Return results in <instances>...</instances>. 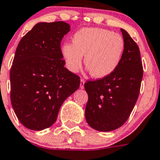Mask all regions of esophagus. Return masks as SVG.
Returning a JSON list of instances; mask_svg holds the SVG:
<instances>
[{
	"mask_svg": "<svg viewBox=\"0 0 160 160\" xmlns=\"http://www.w3.org/2000/svg\"><path fill=\"white\" fill-rule=\"evenodd\" d=\"M84 83H85V80H83V79H80V88H81V89H83V88H84Z\"/></svg>",
	"mask_w": 160,
	"mask_h": 160,
	"instance_id": "34e87169",
	"label": "esophagus"
}]
</instances>
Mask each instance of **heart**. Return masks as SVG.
Wrapping results in <instances>:
<instances>
[{"label": "heart", "instance_id": "b5f03b06", "mask_svg": "<svg viewBox=\"0 0 160 160\" xmlns=\"http://www.w3.org/2000/svg\"><path fill=\"white\" fill-rule=\"evenodd\" d=\"M124 41L119 34L102 28H83L65 44L62 53L68 69L78 71L85 55V65L92 77L103 78L112 73L121 62Z\"/></svg>", "mask_w": 160, "mask_h": 160}]
</instances>
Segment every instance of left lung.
<instances>
[{
    "label": "left lung",
    "mask_w": 160,
    "mask_h": 160,
    "mask_svg": "<svg viewBox=\"0 0 160 160\" xmlns=\"http://www.w3.org/2000/svg\"><path fill=\"white\" fill-rule=\"evenodd\" d=\"M124 52L117 69L102 79L87 81L88 94L85 118L91 128L99 131H112L128 120L138 100L143 67L140 50L123 29Z\"/></svg>",
    "instance_id": "8db88e82"
}]
</instances>
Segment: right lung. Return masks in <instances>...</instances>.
<instances>
[{"mask_svg":"<svg viewBox=\"0 0 160 160\" xmlns=\"http://www.w3.org/2000/svg\"><path fill=\"white\" fill-rule=\"evenodd\" d=\"M69 30L62 21L39 22L18 43L10 72L11 102L28 129L50 128L64 101L80 87V77L64 66L60 48Z\"/></svg>","mask_w":160,"mask_h":160,"instance_id":"right-lung-1","label":"right lung"}]
</instances>
